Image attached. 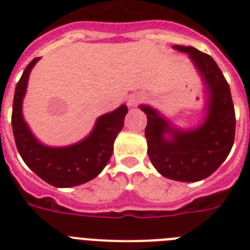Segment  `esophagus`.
I'll use <instances>...</instances> for the list:
<instances>
[{
    "label": "esophagus",
    "mask_w": 250,
    "mask_h": 250,
    "mask_svg": "<svg viewBox=\"0 0 250 250\" xmlns=\"http://www.w3.org/2000/svg\"><path fill=\"white\" fill-rule=\"evenodd\" d=\"M143 100H144V96H143V94L132 93L131 96H128V98H127V105H128L129 107H135V106L139 105Z\"/></svg>",
    "instance_id": "obj_1"
}]
</instances>
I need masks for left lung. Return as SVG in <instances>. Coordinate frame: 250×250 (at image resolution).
Returning a JSON list of instances; mask_svg holds the SVG:
<instances>
[{
  "label": "left lung",
  "mask_w": 250,
  "mask_h": 250,
  "mask_svg": "<svg viewBox=\"0 0 250 250\" xmlns=\"http://www.w3.org/2000/svg\"><path fill=\"white\" fill-rule=\"evenodd\" d=\"M188 54L205 94L204 117L194 127L174 125L153 106L141 104L148 118L145 137L148 156L162 176L176 182L193 183L208 178L231 152L235 139V109L231 90L215 61L193 46L174 45Z\"/></svg>",
  "instance_id": "left-lung-1"
}]
</instances>
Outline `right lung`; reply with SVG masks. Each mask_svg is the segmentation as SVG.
Here are the masks:
<instances>
[{"mask_svg":"<svg viewBox=\"0 0 250 250\" xmlns=\"http://www.w3.org/2000/svg\"><path fill=\"white\" fill-rule=\"evenodd\" d=\"M40 58H35L25 67L14 94L13 125L18 152L31 170L44 182L57 188L80 186L94 179L109 162L114 141L125 125L128 113L125 105L96 119L93 128L83 140L66 146H50L41 143L23 117L24 100L29 74Z\"/></svg>","mask_w":250,"mask_h":250,"instance_id":"obj_1","label":"right lung"}]
</instances>
